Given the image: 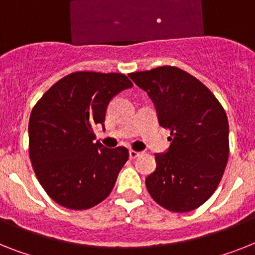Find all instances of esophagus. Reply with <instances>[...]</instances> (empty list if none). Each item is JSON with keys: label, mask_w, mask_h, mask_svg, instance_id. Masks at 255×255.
Returning a JSON list of instances; mask_svg holds the SVG:
<instances>
[{"label": "esophagus", "mask_w": 255, "mask_h": 255, "mask_svg": "<svg viewBox=\"0 0 255 255\" xmlns=\"http://www.w3.org/2000/svg\"><path fill=\"white\" fill-rule=\"evenodd\" d=\"M138 155H140V151H136V150H133V149H129V158H131V159H136Z\"/></svg>", "instance_id": "1"}]
</instances>
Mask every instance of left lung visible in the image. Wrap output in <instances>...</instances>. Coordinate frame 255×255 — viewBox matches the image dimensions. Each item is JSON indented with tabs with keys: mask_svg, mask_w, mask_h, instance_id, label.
I'll list each match as a JSON object with an SVG mask.
<instances>
[{
	"mask_svg": "<svg viewBox=\"0 0 255 255\" xmlns=\"http://www.w3.org/2000/svg\"><path fill=\"white\" fill-rule=\"evenodd\" d=\"M128 76L147 92L159 124L170 129V149L155 155L147 192L170 211L194 210L213 196L228 162L226 111L206 85L181 68L160 66Z\"/></svg>",
	"mask_w": 255,
	"mask_h": 255,
	"instance_id": "left-lung-1",
	"label": "left lung"
}]
</instances>
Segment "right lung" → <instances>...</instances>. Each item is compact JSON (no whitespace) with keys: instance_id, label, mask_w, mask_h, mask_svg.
Wrapping results in <instances>:
<instances>
[{"instance_id":"add662e5","label":"right lung","mask_w":255,"mask_h":255,"mask_svg":"<svg viewBox=\"0 0 255 255\" xmlns=\"http://www.w3.org/2000/svg\"><path fill=\"white\" fill-rule=\"evenodd\" d=\"M132 81L123 74L78 71L51 85L29 117V158L51 200L85 210L108 198L128 159L127 147L108 149L93 127L104 124L110 100Z\"/></svg>"}]
</instances>
